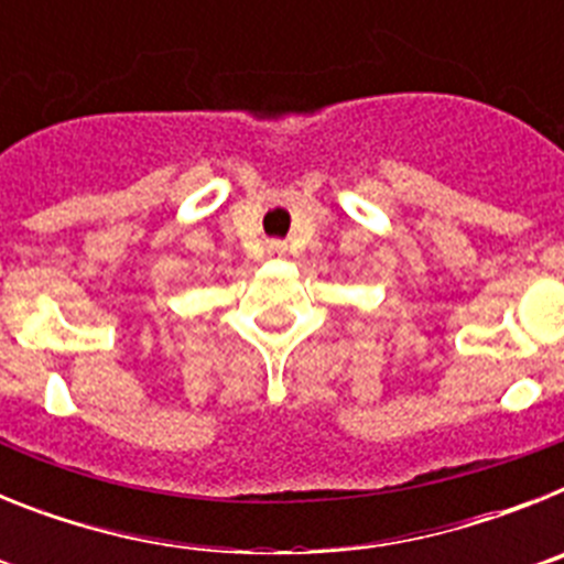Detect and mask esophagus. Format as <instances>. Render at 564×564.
Masks as SVG:
<instances>
[{
	"label": "esophagus",
	"mask_w": 564,
	"mask_h": 564,
	"mask_svg": "<svg viewBox=\"0 0 564 564\" xmlns=\"http://www.w3.org/2000/svg\"><path fill=\"white\" fill-rule=\"evenodd\" d=\"M268 253H271V257H285L288 246L285 242H279V239H273V242H268Z\"/></svg>",
	"instance_id": "esophagus-1"
}]
</instances>
